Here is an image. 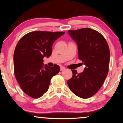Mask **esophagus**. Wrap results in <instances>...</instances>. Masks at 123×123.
Masks as SVG:
<instances>
[{
  "label": "esophagus",
  "mask_w": 123,
  "mask_h": 123,
  "mask_svg": "<svg viewBox=\"0 0 123 123\" xmlns=\"http://www.w3.org/2000/svg\"><path fill=\"white\" fill-rule=\"evenodd\" d=\"M65 69V68L64 67H60V70L61 71H63V70H64Z\"/></svg>",
  "instance_id": "1"
}]
</instances>
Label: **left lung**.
<instances>
[{
	"instance_id": "obj_1",
	"label": "left lung",
	"mask_w": 123,
	"mask_h": 123,
	"mask_svg": "<svg viewBox=\"0 0 123 123\" xmlns=\"http://www.w3.org/2000/svg\"><path fill=\"white\" fill-rule=\"evenodd\" d=\"M68 33L76 43L79 58L86 67L77 74L71 70L73 77L68 81L69 87L75 95L88 98L98 92L108 75L110 52L105 38L90 28L69 30Z\"/></svg>"
}]
</instances>
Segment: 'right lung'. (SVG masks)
Here are the masks:
<instances>
[{"label": "right lung", "mask_w": 123, "mask_h": 123, "mask_svg": "<svg viewBox=\"0 0 123 123\" xmlns=\"http://www.w3.org/2000/svg\"><path fill=\"white\" fill-rule=\"evenodd\" d=\"M64 32L34 31L26 34L17 44L14 53V73L22 91L34 98L41 97L48 91L52 77L60 67L43 64V58L49 57L52 46Z\"/></svg>", "instance_id": "add662e5"}]
</instances>
